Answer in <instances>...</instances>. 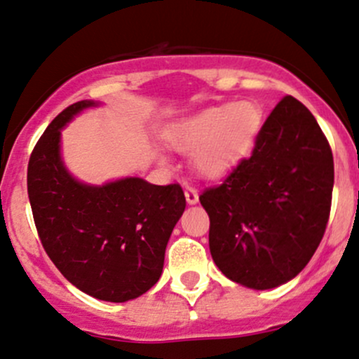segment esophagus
<instances>
[{
	"instance_id": "34e87169",
	"label": "esophagus",
	"mask_w": 359,
	"mask_h": 359,
	"mask_svg": "<svg viewBox=\"0 0 359 359\" xmlns=\"http://www.w3.org/2000/svg\"><path fill=\"white\" fill-rule=\"evenodd\" d=\"M184 196H187V201H188V203H190V205L198 203V191H196L193 187H187V188H184Z\"/></svg>"
}]
</instances>
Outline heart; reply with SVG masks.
Returning <instances> with one entry per match:
<instances>
[{"instance_id": "b5f03b06", "label": "heart", "mask_w": 359, "mask_h": 359, "mask_svg": "<svg viewBox=\"0 0 359 359\" xmlns=\"http://www.w3.org/2000/svg\"><path fill=\"white\" fill-rule=\"evenodd\" d=\"M261 127V110L251 102L208 107L166 130L175 151L191 152V164L201 178L215 180L239 163L255 144Z\"/></svg>"}]
</instances>
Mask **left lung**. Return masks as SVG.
Instances as JSON below:
<instances>
[{"mask_svg":"<svg viewBox=\"0 0 359 359\" xmlns=\"http://www.w3.org/2000/svg\"><path fill=\"white\" fill-rule=\"evenodd\" d=\"M332 187L327 139L307 107L285 96L256 135L251 156L200 195L210 217L213 263L252 290L293 280L319 248Z\"/></svg>","mask_w":359,"mask_h":359,"instance_id":"left-lung-1","label":"left lung"}]
</instances>
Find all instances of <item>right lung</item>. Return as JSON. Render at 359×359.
Returning a JSON list of instances; mask_svg holds the SVG:
<instances>
[{"mask_svg": "<svg viewBox=\"0 0 359 359\" xmlns=\"http://www.w3.org/2000/svg\"><path fill=\"white\" fill-rule=\"evenodd\" d=\"M98 102L60 111L28 161L27 187L43 249L69 283L104 302L134 300L158 283L187 200L180 184L128 178L88 184L67 171L60 130Z\"/></svg>", "mask_w": 359, "mask_h": 359, "instance_id": "add662e5", "label": "right lung"}]
</instances>
